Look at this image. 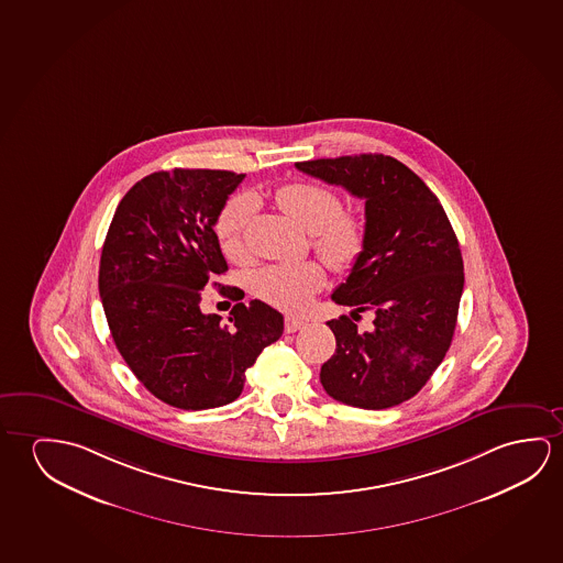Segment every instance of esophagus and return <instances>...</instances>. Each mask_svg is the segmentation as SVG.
Returning a JSON list of instances; mask_svg holds the SVG:
<instances>
[{
  "label": "esophagus",
  "mask_w": 563,
  "mask_h": 563,
  "mask_svg": "<svg viewBox=\"0 0 563 563\" xmlns=\"http://www.w3.org/2000/svg\"><path fill=\"white\" fill-rule=\"evenodd\" d=\"M306 325V321L302 318H296V316H286L285 329L286 333H295L298 329H302Z\"/></svg>",
  "instance_id": "esophagus-1"
}]
</instances>
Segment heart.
<instances>
[{
	"label": "heart",
	"mask_w": 563,
	"mask_h": 563,
	"mask_svg": "<svg viewBox=\"0 0 563 563\" xmlns=\"http://www.w3.org/2000/svg\"><path fill=\"white\" fill-rule=\"evenodd\" d=\"M278 207L312 234L313 250L335 271H349L366 247V222L358 212L341 210L335 190L318 183H288L275 192ZM257 214V199L238 195L228 200L217 222L220 247L230 260L247 257V230ZM325 285L318 263L267 265L253 273L251 290L283 310H302Z\"/></svg>",
	"instance_id": "obj_1"
}]
</instances>
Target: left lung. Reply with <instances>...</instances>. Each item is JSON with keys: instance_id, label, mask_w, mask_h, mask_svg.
Masks as SVG:
<instances>
[{"instance_id": "8db88e82", "label": "left lung", "mask_w": 563, "mask_h": 563, "mask_svg": "<svg viewBox=\"0 0 563 563\" xmlns=\"http://www.w3.org/2000/svg\"><path fill=\"white\" fill-rule=\"evenodd\" d=\"M296 167L364 199L366 247L331 298L375 312L371 332L349 316L328 321L338 346L321 366L329 396L361 409L413 398L449 351L464 290L459 240L433 190L382 154L300 162Z\"/></svg>"}]
</instances>
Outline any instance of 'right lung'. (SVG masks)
<instances>
[{
    "mask_svg": "<svg viewBox=\"0 0 563 563\" xmlns=\"http://www.w3.org/2000/svg\"><path fill=\"white\" fill-rule=\"evenodd\" d=\"M243 177L181 167L147 175L122 197L104 238L99 295L114 345L167 406L234 401L245 371L285 329L261 300L235 303L228 323L200 310V290L228 271L214 225ZM220 292L238 300V288Z\"/></svg>",
    "mask_w": 563,
    "mask_h": 563,
    "instance_id": "right-lung-1",
    "label": "right lung"
}]
</instances>
